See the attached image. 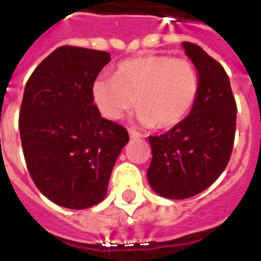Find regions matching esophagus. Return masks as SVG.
Listing matches in <instances>:
<instances>
[{"label": "esophagus", "instance_id": "34e87169", "mask_svg": "<svg viewBox=\"0 0 261 261\" xmlns=\"http://www.w3.org/2000/svg\"><path fill=\"white\" fill-rule=\"evenodd\" d=\"M128 134H130V138H141L142 134L138 133V131H135L134 128H128Z\"/></svg>", "mask_w": 261, "mask_h": 261}]
</instances>
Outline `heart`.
<instances>
[{
  "instance_id": "heart-1",
  "label": "heart",
  "mask_w": 261,
  "mask_h": 261,
  "mask_svg": "<svg viewBox=\"0 0 261 261\" xmlns=\"http://www.w3.org/2000/svg\"><path fill=\"white\" fill-rule=\"evenodd\" d=\"M197 90V72L189 60L152 55L123 61L115 76L98 77L93 85V98L111 120L130 111L137 98L139 122L171 128L188 116Z\"/></svg>"
}]
</instances>
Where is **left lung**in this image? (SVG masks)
<instances>
[{
  "label": "left lung",
  "instance_id": "8db88e82",
  "mask_svg": "<svg viewBox=\"0 0 261 261\" xmlns=\"http://www.w3.org/2000/svg\"><path fill=\"white\" fill-rule=\"evenodd\" d=\"M182 45L198 72L196 101L178 126L149 137V185L171 200L189 198L210 188L228 164L236 138L237 104L228 75L198 45Z\"/></svg>",
  "mask_w": 261,
  "mask_h": 261
}]
</instances>
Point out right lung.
Wrapping results in <instances>:
<instances>
[{
    "mask_svg": "<svg viewBox=\"0 0 261 261\" xmlns=\"http://www.w3.org/2000/svg\"><path fill=\"white\" fill-rule=\"evenodd\" d=\"M109 61L107 51L60 46L25 85L19 113L25 164L39 192L60 206L86 210L102 201L130 139L93 104L95 77Z\"/></svg>",
    "mask_w": 261,
    "mask_h": 261,
    "instance_id": "1",
    "label": "right lung"
}]
</instances>
